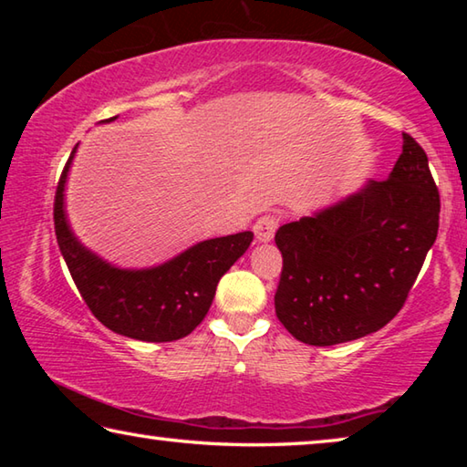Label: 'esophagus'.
I'll use <instances>...</instances> for the list:
<instances>
[{
    "label": "esophagus",
    "instance_id": "34e87169",
    "mask_svg": "<svg viewBox=\"0 0 467 467\" xmlns=\"http://www.w3.org/2000/svg\"><path fill=\"white\" fill-rule=\"evenodd\" d=\"M280 224V218L275 214H265L257 218V223L253 224V233L259 243H270L275 234V228Z\"/></svg>",
    "mask_w": 467,
    "mask_h": 467
}]
</instances>
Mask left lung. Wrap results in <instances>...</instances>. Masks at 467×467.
<instances>
[{
    "label": "left lung",
    "mask_w": 467,
    "mask_h": 467,
    "mask_svg": "<svg viewBox=\"0 0 467 467\" xmlns=\"http://www.w3.org/2000/svg\"><path fill=\"white\" fill-rule=\"evenodd\" d=\"M441 200L422 146L404 133L389 179L368 181L275 233V315L298 342L334 346L387 326L437 241Z\"/></svg>",
    "instance_id": "8db88e82"
}]
</instances>
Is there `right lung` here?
<instances>
[{"instance_id": "right-lung-1", "label": "right lung", "mask_w": 467, "mask_h": 467, "mask_svg": "<svg viewBox=\"0 0 467 467\" xmlns=\"http://www.w3.org/2000/svg\"><path fill=\"white\" fill-rule=\"evenodd\" d=\"M74 152L55 192L53 220L61 255L84 303L102 326L119 336L141 342H172L189 336L208 313L220 278L247 251L253 233L197 243L152 270L109 265L76 241L63 212V187Z\"/></svg>"}]
</instances>
